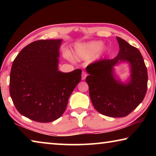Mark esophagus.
<instances>
[{
    "label": "esophagus",
    "instance_id": "esophagus-1",
    "mask_svg": "<svg viewBox=\"0 0 156 156\" xmlns=\"http://www.w3.org/2000/svg\"><path fill=\"white\" fill-rule=\"evenodd\" d=\"M86 77H87V73L84 72H83V73H82V80H84V79L86 78Z\"/></svg>",
    "mask_w": 156,
    "mask_h": 156
}]
</instances>
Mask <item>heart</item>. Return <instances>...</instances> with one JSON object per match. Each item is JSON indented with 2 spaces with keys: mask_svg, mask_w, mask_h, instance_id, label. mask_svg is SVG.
I'll return each mask as SVG.
<instances>
[{
  "mask_svg": "<svg viewBox=\"0 0 156 156\" xmlns=\"http://www.w3.org/2000/svg\"><path fill=\"white\" fill-rule=\"evenodd\" d=\"M103 45V42L100 41L76 44L73 50V58L78 60H86L96 54L98 57L103 56L109 51L108 47Z\"/></svg>",
  "mask_w": 156,
  "mask_h": 156,
  "instance_id": "b5f03b06",
  "label": "heart"
}]
</instances>
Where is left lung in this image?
<instances>
[{
	"mask_svg": "<svg viewBox=\"0 0 156 156\" xmlns=\"http://www.w3.org/2000/svg\"><path fill=\"white\" fill-rule=\"evenodd\" d=\"M120 51L112 60H100L86 68L92 104L102 115L113 118L128 115L141 103L147 90V69L141 53L120 37H116ZM127 63L129 77L122 81L115 67Z\"/></svg>",
	"mask_w": 156,
	"mask_h": 156,
	"instance_id": "8db88e82",
	"label": "left lung"
}]
</instances>
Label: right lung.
Listing matches in <instances>:
<instances>
[{
    "label": "right lung",
    "instance_id": "obj_1",
    "mask_svg": "<svg viewBox=\"0 0 156 156\" xmlns=\"http://www.w3.org/2000/svg\"><path fill=\"white\" fill-rule=\"evenodd\" d=\"M62 39L34 41L25 47L12 66L9 93L21 115L38 122L57 120L81 80L80 69H58Z\"/></svg>",
    "mask_w": 156,
    "mask_h": 156
}]
</instances>
